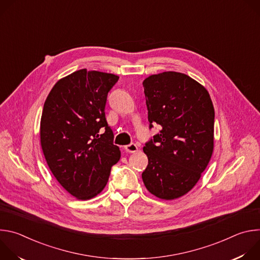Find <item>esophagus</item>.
Segmentation results:
<instances>
[{"label": "esophagus", "instance_id": "obj_1", "mask_svg": "<svg viewBox=\"0 0 260 260\" xmlns=\"http://www.w3.org/2000/svg\"><path fill=\"white\" fill-rule=\"evenodd\" d=\"M138 150H139L138 145H137V144H135V143H132V144H129V145H126V146H125V151H126V152L135 153V152H137Z\"/></svg>", "mask_w": 260, "mask_h": 260}]
</instances>
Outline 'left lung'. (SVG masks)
Returning a JSON list of instances; mask_svg holds the SVG:
<instances>
[{
    "label": "left lung",
    "mask_w": 260,
    "mask_h": 260,
    "mask_svg": "<svg viewBox=\"0 0 260 260\" xmlns=\"http://www.w3.org/2000/svg\"><path fill=\"white\" fill-rule=\"evenodd\" d=\"M150 128L159 134L143 151L147 190L171 201L189 192L206 170L214 149V107L208 90L179 72H162L143 81Z\"/></svg>",
    "instance_id": "obj_1"
}]
</instances>
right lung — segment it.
Returning a JSON list of instances; mask_svg holds the SVG:
<instances>
[{
  "mask_svg": "<svg viewBox=\"0 0 260 260\" xmlns=\"http://www.w3.org/2000/svg\"><path fill=\"white\" fill-rule=\"evenodd\" d=\"M118 79L114 74L78 70L59 79L44 103L43 154L58 183L77 200L101 193L111 168L120 159L105 117L108 92ZM103 127L105 132L101 134Z\"/></svg>",
  "mask_w": 260,
  "mask_h": 260,
  "instance_id": "right-lung-1",
  "label": "right lung"
}]
</instances>
